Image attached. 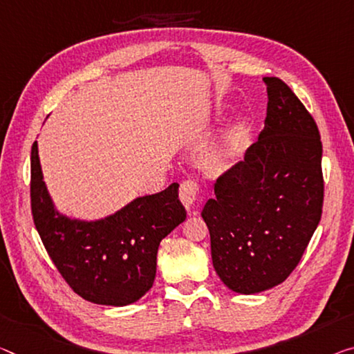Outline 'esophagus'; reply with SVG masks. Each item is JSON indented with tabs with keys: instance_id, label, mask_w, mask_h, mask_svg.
Returning <instances> with one entry per match:
<instances>
[{
	"instance_id": "obj_1",
	"label": "esophagus",
	"mask_w": 354,
	"mask_h": 354,
	"mask_svg": "<svg viewBox=\"0 0 354 354\" xmlns=\"http://www.w3.org/2000/svg\"><path fill=\"white\" fill-rule=\"evenodd\" d=\"M198 183L193 180H185L180 188H178V198H180V203L183 204V207L189 210L193 203L196 201V196H198Z\"/></svg>"
}]
</instances>
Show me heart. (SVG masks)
I'll return each instance as SVG.
<instances>
[{
    "mask_svg": "<svg viewBox=\"0 0 354 354\" xmlns=\"http://www.w3.org/2000/svg\"><path fill=\"white\" fill-rule=\"evenodd\" d=\"M245 134H247V122L245 118L241 117L236 123H234L231 131L227 133L225 142L212 151L209 162L215 171L227 169V167L232 165V161L236 160L239 150H241V147L243 144Z\"/></svg>",
    "mask_w": 354,
    "mask_h": 354,
    "instance_id": "heart-1",
    "label": "heart"
}]
</instances>
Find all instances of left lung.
<instances>
[{
    "label": "left lung",
    "instance_id": "8db88e82",
    "mask_svg": "<svg viewBox=\"0 0 354 354\" xmlns=\"http://www.w3.org/2000/svg\"><path fill=\"white\" fill-rule=\"evenodd\" d=\"M268 115L245 160L214 185L203 209L212 263L230 290L257 295L283 283L322 220L318 127L283 80L264 77Z\"/></svg>",
    "mask_w": 354,
    "mask_h": 354
}]
</instances>
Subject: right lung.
<instances>
[{
    "label": "right lung",
    "mask_w": 354,
    "mask_h": 354,
    "mask_svg": "<svg viewBox=\"0 0 354 354\" xmlns=\"http://www.w3.org/2000/svg\"><path fill=\"white\" fill-rule=\"evenodd\" d=\"M31 210L48 257L68 285L100 306L124 307L153 285L160 242L187 218L178 183L139 196L100 220L71 218L55 207L31 149Z\"/></svg>",
    "instance_id": "1"
}]
</instances>
